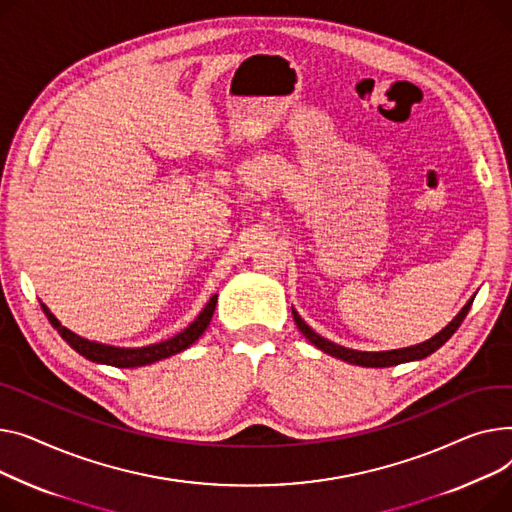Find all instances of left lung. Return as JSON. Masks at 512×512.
<instances>
[{"label": "left lung", "mask_w": 512, "mask_h": 512, "mask_svg": "<svg viewBox=\"0 0 512 512\" xmlns=\"http://www.w3.org/2000/svg\"><path fill=\"white\" fill-rule=\"evenodd\" d=\"M473 304V299H469V304L455 316V320L450 322L446 328H442L440 333L436 337H432L430 341H424L419 345H413V347H405V349H395V351H378V353H368V351H355V349H347V347H341V345H335L330 343L326 339H322L320 335H316L314 330L299 318V314L293 310V320L297 324V328L302 330L304 337L316 345L320 351L333 355V357H339L343 359V362H349V364H355V366H364V368H388V366H397V364H403V362H413V359H424L428 357L430 353H434L438 347H442L450 337H453L455 330L461 326V322L465 320L469 308Z\"/></svg>", "instance_id": "1"}]
</instances>
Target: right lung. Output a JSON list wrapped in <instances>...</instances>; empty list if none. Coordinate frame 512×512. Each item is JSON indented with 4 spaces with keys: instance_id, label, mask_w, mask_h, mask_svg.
Segmentation results:
<instances>
[{
    "instance_id": "1",
    "label": "right lung",
    "mask_w": 512,
    "mask_h": 512,
    "mask_svg": "<svg viewBox=\"0 0 512 512\" xmlns=\"http://www.w3.org/2000/svg\"><path fill=\"white\" fill-rule=\"evenodd\" d=\"M217 306V295L210 297V302L204 306V310L200 312V316L186 328L182 333L175 335L173 339L148 345V347H140V349H122V347H111V345H101L95 341H86L78 335H74L72 330H68L66 326H62L57 322V318L41 304L45 316L49 318L51 326L57 330L62 339L74 349L78 351L82 357L90 359V362L97 364H107V366H115V368H138V366H148L155 364L159 359H165L169 355H175L179 351L188 349L194 341H198V337L204 333L206 326L210 324V318H213Z\"/></svg>"
}]
</instances>
